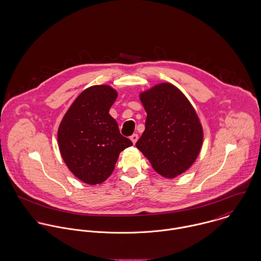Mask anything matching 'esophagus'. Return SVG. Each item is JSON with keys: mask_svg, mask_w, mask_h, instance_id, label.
<instances>
[{"mask_svg": "<svg viewBox=\"0 0 261 261\" xmlns=\"http://www.w3.org/2000/svg\"><path fill=\"white\" fill-rule=\"evenodd\" d=\"M138 139H139V136H138L137 134H134V135L130 137V140H132V142H133L134 144H136V143H137Z\"/></svg>", "mask_w": 261, "mask_h": 261, "instance_id": "1", "label": "esophagus"}]
</instances>
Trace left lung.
Returning <instances> with one entry per match:
<instances>
[{"label":"left lung","mask_w":261,"mask_h":261,"mask_svg":"<svg viewBox=\"0 0 261 261\" xmlns=\"http://www.w3.org/2000/svg\"><path fill=\"white\" fill-rule=\"evenodd\" d=\"M147 112L145 132L136 146L162 176L174 178L195 162L203 129L186 96L174 85L161 83L141 94Z\"/></svg>","instance_id":"obj_1"}]
</instances>
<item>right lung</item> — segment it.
Returning a JSON list of instances; mask_svg holds the SVG:
<instances>
[{"instance_id":"1","label":"right lung","mask_w":261,"mask_h":261,"mask_svg":"<svg viewBox=\"0 0 261 261\" xmlns=\"http://www.w3.org/2000/svg\"><path fill=\"white\" fill-rule=\"evenodd\" d=\"M116 96L108 85L85 89L59 125L58 144L65 164L79 180L90 185L106 181L119 152L133 146L109 113Z\"/></svg>"}]
</instances>
